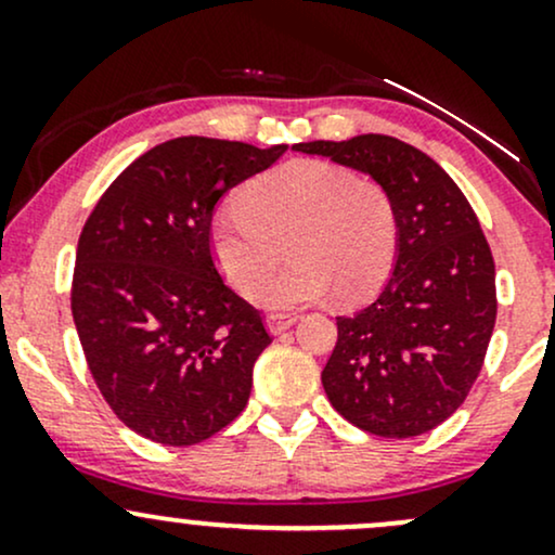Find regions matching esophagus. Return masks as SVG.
<instances>
[{"label":"esophagus","instance_id":"1","mask_svg":"<svg viewBox=\"0 0 555 555\" xmlns=\"http://www.w3.org/2000/svg\"><path fill=\"white\" fill-rule=\"evenodd\" d=\"M297 315H269L266 318V326H269L271 334H282L289 326H295Z\"/></svg>","mask_w":555,"mask_h":555}]
</instances>
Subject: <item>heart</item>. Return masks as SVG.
<instances>
[{"label":"heart","mask_w":555,"mask_h":555,"mask_svg":"<svg viewBox=\"0 0 555 555\" xmlns=\"http://www.w3.org/2000/svg\"><path fill=\"white\" fill-rule=\"evenodd\" d=\"M397 237V208L380 184L305 158L216 208L208 227L227 282L242 295L256 285L253 299L279 313L321 302L331 292L341 302L371 295L391 271ZM284 238L293 263L267 278Z\"/></svg>","instance_id":"heart-1"}]
</instances>
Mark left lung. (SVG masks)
<instances>
[{
	"instance_id": "left-lung-1",
	"label": "left lung",
	"mask_w": 555,
	"mask_h": 555,
	"mask_svg": "<svg viewBox=\"0 0 555 555\" xmlns=\"http://www.w3.org/2000/svg\"><path fill=\"white\" fill-rule=\"evenodd\" d=\"M292 151L362 171L397 208L391 276L371 305L336 318L321 380L331 406L360 430L423 436L467 399L495 326V266L480 221L456 182L397 138L371 132Z\"/></svg>"
}]
</instances>
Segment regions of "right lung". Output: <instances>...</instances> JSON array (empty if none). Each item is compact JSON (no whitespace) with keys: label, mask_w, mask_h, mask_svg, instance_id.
I'll list each match as a JSON object with an SVG mask.
<instances>
[{"label":"right lung","mask_w":555,"mask_h":555,"mask_svg":"<svg viewBox=\"0 0 555 555\" xmlns=\"http://www.w3.org/2000/svg\"><path fill=\"white\" fill-rule=\"evenodd\" d=\"M286 145L175 138L109 184L82 227L73 318L101 397L130 430L193 446L245 410L263 318L216 271V203Z\"/></svg>","instance_id":"1"}]
</instances>
